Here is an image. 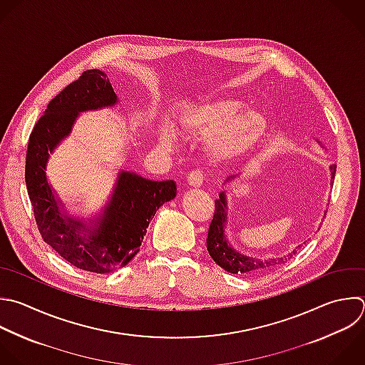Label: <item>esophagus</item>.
Segmentation results:
<instances>
[{
	"instance_id": "esophagus-1",
	"label": "esophagus",
	"mask_w": 365,
	"mask_h": 365,
	"mask_svg": "<svg viewBox=\"0 0 365 365\" xmlns=\"http://www.w3.org/2000/svg\"><path fill=\"white\" fill-rule=\"evenodd\" d=\"M204 173L200 171V170H195V171H191L188 175H187V182L188 185L191 187H201L202 182H204Z\"/></svg>"
}]
</instances>
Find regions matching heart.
I'll use <instances>...</instances> for the list:
<instances>
[{"label":"heart","instance_id":"obj_1","mask_svg":"<svg viewBox=\"0 0 365 365\" xmlns=\"http://www.w3.org/2000/svg\"><path fill=\"white\" fill-rule=\"evenodd\" d=\"M242 103L225 98L210 104L198 106L188 111L181 128L187 134L210 135V145L221 158H238L247 154L262 137L265 118L255 110L240 113ZM170 141V134L163 135Z\"/></svg>","mask_w":365,"mask_h":365}]
</instances>
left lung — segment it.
<instances>
[{
	"label": "left lung",
	"instance_id": "1",
	"mask_svg": "<svg viewBox=\"0 0 365 365\" xmlns=\"http://www.w3.org/2000/svg\"><path fill=\"white\" fill-rule=\"evenodd\" d=\"M335 170L336 165L332 164L329 167L331 171V178L335 177ZM237 175H231L227 178V181L234 180ZM227 222V200L224 191L220 192V198L215 201V211L212 221L210 224L208 230V237H207V250L212 259L225 271L231 274H250V272H257L261 269H267L272 265L282 264L285 259H289L297 251L294 250L292 254H288L287 257L281 258H268V259H258V258H251L247 255H242L237 252L227 241L225 234H224V227Z\"/></svg>",
	"mask_w": 365,
	"mask_h": 365
}]
</instances>
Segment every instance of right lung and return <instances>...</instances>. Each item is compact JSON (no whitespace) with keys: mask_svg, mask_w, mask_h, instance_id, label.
Segmentation results:
<instances>
[{"mask_svg":"<svg viewBox=\"0 0 365 365\" xmlns=\"http://www.w3.org/2000/svg\"><path fill=\"white\" fill-rule=\"evenodd\" d=\"M117 101L106 73L84 71L50 101L31 131L26 158V184L41 237L71 265L98 274L115 271L135 257L157 210L177 194L173 180L151 181L121 171L94 225L61 214L46 175L50 153L70 135L78 113Z\"/></svg>","mask_w":365,"mask_h":365,"instance_id":"right-lung-1","label":"right lung"}]
</instances>
